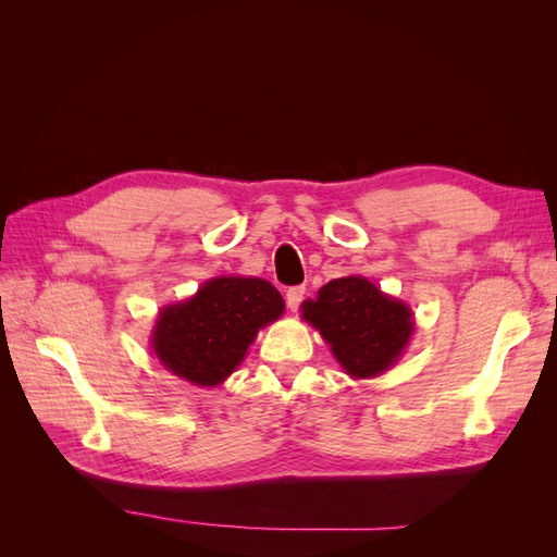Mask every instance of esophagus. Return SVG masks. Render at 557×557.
<instances>
[{"label": "esophagus", "instance_id": "34e87169", "mask_svg": "<svg viewBox=\"0 0 557 557\" xmlns=\"http://www.w3.org/2000/svg\"><path fill=\"white\" fill-rule=\"evenodd\" d=\"M305 288H301V285H297V288H290L288 293H285V301H288V309L290 311H297L299 309V305H301V299H305Z\"/></svg>", "mask_w": 557, "mask_h": 557}]
</instances>
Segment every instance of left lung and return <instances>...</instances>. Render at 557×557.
<instances>
[{"instance_id": "obj_1", "label": "left lung", "mask_w": 557, "mask_h": 557, "mask_svg": "<svg viewBox=\"0 0 557 557\" xmlns=\"http://www.w3.org/2000/svg\"><path fill=\"white\" fill-rule=\"evenodd\" d=\"M299 311L350 379H376L395 367L416 330L409 305L364 276L325 283Z\"/></svg>"}]
</instances>
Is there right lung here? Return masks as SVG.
<instances>
[{
    "label": "right lung",
    "mask_w": 557,
    "mask_h": 557,
    "mask_svg": "<svg viewBox=\"0 0 557 557\" xmlns=\"http://www.w3.org/2000/svg\"><path fill=\"white\" fill-rule=\"evenodd\" d=\"M283 309L281 293L264 278L215 276L193 297L160 309L150 348L178 379L199 387L221 385Z\"/></svg>",
    "instance_id": "right-lung-1"
}]
</instances>
